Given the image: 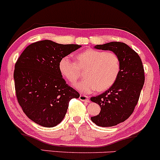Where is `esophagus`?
I'll list each match as a JSON object with an SVG mask.
<instances>
[{"instance_id":"esophagus-1","label":"esophagus","mask_w":160,"mask_h":160,"mask_svg":"<svg viewBox=\"0 0 160 160\" xmlns=\"http://www.w3.org/2000/svg\"><path fill=\"white\" fill-rule=\"evenodd\" d=\"M80 99L83 102H89V96H85V95H80Z\"/></svg>"}]
</instances>
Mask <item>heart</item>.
I'll return each instance as SVG.
<instances>
[{
    "label": "heart",
    "mask_w": 160,
    "mask_h": 160,
    "mask_svg": "<svg viewBox=\"0 0 160 160\" xmlns=\"http://www.w3.org/2000/svg\"><path fill=\"white\" fill-rule=\"evenodd\" d=\"M77 63L70 56H64L58 63L61 74L71 83L80 77V68H85L83 80L74 84L79 92L89 94L104 91L115 83L121 71V61L114 52L87 49L76 55Z\"/></svg>",
    "instance_id": "b5f03b06"
}]
</instances>
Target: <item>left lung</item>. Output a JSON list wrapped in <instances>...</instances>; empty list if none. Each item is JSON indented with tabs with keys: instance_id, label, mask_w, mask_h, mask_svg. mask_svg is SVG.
Segmentation results:
<instances>
[{
	"instance_id": "1",
	"label": "left lung",
	"mask_w": 160,
	"mask_h": 160,
	"mask_svg": "<svg viewBox=\"0 0 160 160\" xmlns=\"http://www.w3.org/2000/svg\"><path fill=\"white\" fill-rule=\"evenodd\" d=\"M94 48L112 51L121 61L115 83L103 93L90 98L101 107L99 115L91 117L92 122L100 127H112L124 122L134 112L144 83V70L140 56L125 43L112 42Z\"/></svg>"
}]
</instances>
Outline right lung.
<instances>
[{"mask_svg":"<svg viewBox=\"0 0 160 160\" xmlns=\"http://www.w3.org/2000/svg\"><path fill=\"white\" fill-rule=\"evenodd\" d=\"M80 47L42 40L29 45L20 54L13 73L16 95L32 122L46 128L58 125L65 116L70 100L80 97L63 79L58 63Z\"/></svg>","mask_w":160,"mask_h":160,"instance_id":"1","label":"right lung"}]
</instances>
